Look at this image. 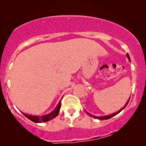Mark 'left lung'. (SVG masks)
<instances>
[{"label": "left lung", "instance_id": "left-lung-1", "mask_svg": "<svg viewBox=\"0 0 146 146\" xmlns=\"http://www.w3.org/2000/svg\"><path fill=\"white\" fill-rule=\"evenodd\" d=\"M126 56H127V58H128V59H129V60H130V56H129L128 53H127V54H126ZM129 101H130V98L128 99V102H127L126 103H125V104L124 105V106H123V108H121V109H120L119 110V111L116 112V113H113V114H110V115H106V116H100V117H98V116H94V115H91V114H90V113H87V112H86V113H87V114H88V115H89L90 116L93 117V118L98 119H108L111 118V117H113L115 116V115H117V114H118V113H119L120 112H121L122 110H123V109H124V108H125V106H126L127 104H128Z\"/></svg>", "mask_w": 146, "mask_h": 146}]
</instances>
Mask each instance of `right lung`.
Segmentation results:
<instances>
[{"label":"right lung","instance_id":"right-lung-1","mask_svg":"<svg viewBox=\"0 0 146 146\" xmlns=\"http://www.w3.org/2000/svg\"><path fill=\"white\" fill-rule=\"evenodd\" d=\"M60 102H61V100L59 102V103L58 104L57 106L56 107L54 110L51 112V113L47 114V115H42V116H37V115H28V114L23 113V115H25L27 118H28L29 119L32 121L33 122H35V123H42V122H46L48 121H50V120L53 119V118H55L57 115H58L60 112Z\"/></svg>","mask_w":146,"mask_h":146}]
</instances>
